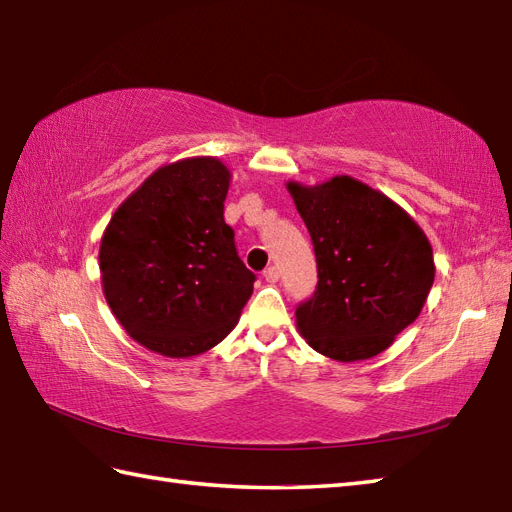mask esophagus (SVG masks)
Masks as SVG:
<instances>
[{"mask_svg":"<svg viewBox=\"0 0 512 512\" xmlns=\"http://www.w3.org/2000/svg\"><path fill=\"white\" fill-rule=\"evenodd\" d=\"M279 268L277 266H268L266 270H264V279L268 281V284H277L279 281Z\"/></svg>","mask_w":512,"mask_h":512,"instance_id":"obj_1","label":"esophagus"}]
</instances>
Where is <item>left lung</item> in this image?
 <instances>
[{"instance_id": "1", "label": "left lung", "mask_w": 512, "mask_h": 512, "mask_svg": "<svg viewBox=\"0 0 512 512\" xmlns=\"http://www.w3.org/2000/svg\"><path fill=\"white\" fill-rule=\"evenodd\" d=\"M317 255L314 297L297 330L339 363L367 361L418 319L436 279L433 248L418 222L385 193L352 176L286 182Z\"/></svg>"}]
</instances>
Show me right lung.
Here are the masks:
<instances>
[{"instance_id": "add662e5", "label": "right lung", "mask_w": 512, "mask_h": 512, "mask_svg": "<svg viewBox=\"0 0 512 512\" xmlns=\"http://www.w3.org/2000/svg\"><path fill=\"white\" fill-rule=\"evenodd\" d=\"M231 169L215 156L158 167L118 204L99 248L101 286L123 330L167 358L209 352L231 332L255 275L224 222Z\"/></svg>"}]
</instances>
